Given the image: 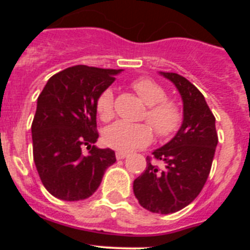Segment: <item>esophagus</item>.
Segmentation results:
<instances>
[{"mask_svg": "<svg viewBox=\"0 0 250 250\" xmlns=\"http://www.w3.org/2000/svg\"><path fill=\"white\" fill-rule=\"evenodd\" d=\"M115 155H116V159H118V160H121V159L126 158L127 152H125V151H116V154H115Z\"/></svg>", "mask_w": 250, "mask_h": 250, "instance_id": "esophagus-1", "label": "esophagus"}]
</instances>
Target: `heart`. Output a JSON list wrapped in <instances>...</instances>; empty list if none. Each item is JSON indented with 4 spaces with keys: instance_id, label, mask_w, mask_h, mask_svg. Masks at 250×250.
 <instances>
[{
    "instance_id": "obj_1",
    "label": "heart",
    "mask_w": 250,
    "mask_h": 250,
    "mask_svg": "<svg viewBox=\"0 0 250 250\" xmlns=\"http://www.w3.org/2000/svg\"><path fill=\"white\" fill-rule=\"evenodd\" d=\"M132 87L149 107L145 114L147 123L160 138H169L179 130L183 123L182 107L167 99V92L156 81L141 77L132 83ZM96 112L103 121L114 118V92L106 89L96 100ZM152 139L151 127L146 124H129L118 121L104 131L107 146L120 151H129L147 145Z\"/></svg>"
}]
</instances>
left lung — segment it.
Here are the masks:
<instances>
[{"mask_svg":"<svg viewBox=\"0 0 250 250\" xmlns=\"http://www.w3.org/2000/svg\"><path fill=\"white\" fill-rule=\"evenodd\" d=\"M175 85L183 100V123L169 143L152 151L159 167L147 156L144 173L134 180L139 204L151 213L170 214L199 195L210 173L218 135L215 118L202 92L182 75L160 72Z\"/></svg>","mask_w":250,"mask_h":250,"instance_id":"left-lung-1","label":"left lung"}]
</instances>
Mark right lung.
<instances>
[{
	"instance_id": "add662e5",
	"label": "right lung",
	"mask_w": 250,
	"mask_h": 250,
	"mask_svg": "<svg viewBox=\"0 0 250 250\" xmlns=\"http://www.w3.org/2000/svg\"><path fill=\"white\" fill-rule=\"evenodd\" d=\"M123 70L72 66L57 72L37 99L32 121L34 161L43 187L66 202L91 196L116 161L111 149L95 144L96 100ZM87 145L89 153L82 146Z\"/></svg>"
}]
</instances>
